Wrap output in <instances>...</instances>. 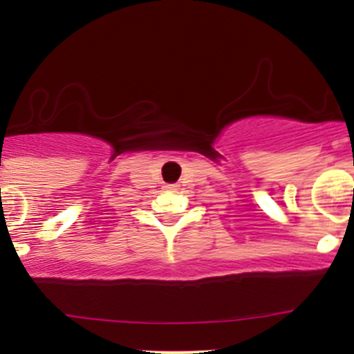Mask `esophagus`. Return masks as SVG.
Returning a JSON list of instances; mask_svg holds the SVG:
<instances>
[{
    "label": "esophagus",
    "mask_w": 354,
    "mask_h": 354,
    "mask_svg": "<svg viewBox=\"0 0 354 354\" xmlns=\"http://www.w3.org/2000/svg\"><path fill=\"white\" fill-rule=\"evenodd\" d=\"M166 190H178V185H166Z\"/></svg>",
    "instance_id": "obj_1"
}]
</instances>
